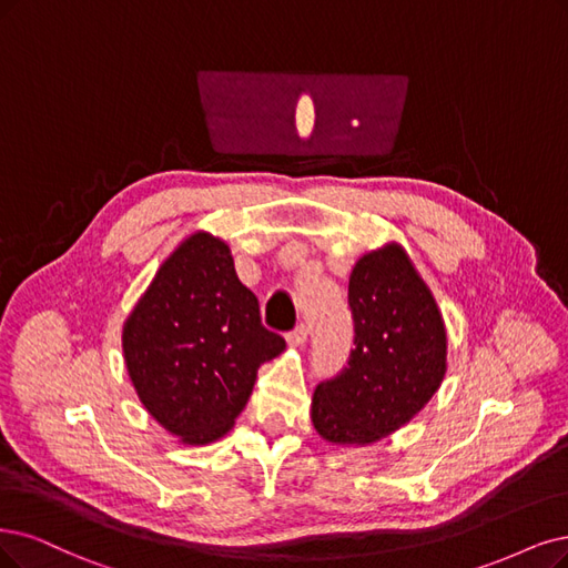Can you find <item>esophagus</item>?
Listing matches in <instances>:
<instances>
[{
  "label": "esophagus",
  "mask_w": 568,
  "mask_h": 568,
  "mask_svg": "<svg viewBox=\"0 0 568 568\" xmlns=\"http://www.w3.org/2000/svg\"><path fill=\"white\" fill-rule=\"evenodd\" d=\"M308 339V327L304 323H300L295 329L287 332V344L290 346H304Z\"/></svg>",
  "instance_id": "esophagus-1"
}]
</instances>
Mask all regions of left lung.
Masks as SVG:
<instances>
[{
	"label": "left lung",
	"instance_id": "8db88e82",
	"mask_svg": "<svg viewBox=\"0 0 568 568\" xmlns=\"http://www.w3.org/2000/svg\"><path fill=\"white\" fill-rule=\"evenodd\" d=\"M348 306L355 348L337 376L316 386L311 422L332 445L363 447L412 422L435 395L447 372V329L395 243L355 262Z\"/></svg>",
	"mask_w": 568,
	"mask_h": 568
}]
</instances>
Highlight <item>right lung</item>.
I'll return each instance as SVG.
<instances>
[{
    "label": "right lung",
    "mask_w": 568,
    "mask_h": 568,
    "mask_svg": "<svg viewBox=\"0 0 568 568\" xmlns=\"http://www.w3.org/2000/svg\"><path fill=\"white\" fill-rule=\"evenodd\" d=\"M285 339L262 325L224 241L196 231L168 257L123 323V358L140 403L186 445L234 426L257 369Z\"/></svg>",
    "instance_id": "obj_1"
}]
</instances>
